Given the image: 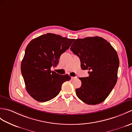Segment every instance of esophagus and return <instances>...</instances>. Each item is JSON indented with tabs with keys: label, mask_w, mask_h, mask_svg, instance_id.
Masks as SVG:
<instances>
[{
	"label": "esophagus",
	"mask_w": 132,
	"mask_h": 132,
	"mask_svg": "<svg viewBox=\"0 0 132 132\" xmlns=\"http://www.w3.org/2000/svg\"><path fill=\"white\" fill-rule=\"evenodd\" d=\"M76 78H77V77H76V76H72V77H71L72 80H73V79H76Z\"/></svg>",
	"instance_id": "esophagus-1"
}]
</instances>
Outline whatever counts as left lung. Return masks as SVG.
I'll use <instances>...</instances> for the list:
<instances>
[{
    "instance_id": "8db88e82",
    "label": "left lung",
    "mask_w": 132,
    "mask_h": 132,
    "mask_svg": "<svg viewBox=\"0 0 132 132\" xmlns=\"http://www.w3.org/2000/svg\"><path fill=\"white\" fill-rule=\"evenodd\" d=\"M70 50L80 59L81 69L89 71L88 77L79 78L81 85L75 89L76 96L88 105L102 103L117 81V52L106 40L99 36L76 39Z\"/></svg>"
}]
</instances>
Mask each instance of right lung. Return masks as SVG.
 <instances>
[{
	"label": "right lung",
	"mask_w": 132,
	"mask_h": 132,
	"mask_svg": "<svg viewBox=\"0 0 132 132\" xmlns=\"http://www.w3.org/2000/svg\"><path fill=\"white\" fill-rule=\"evenodd\" d=\"M73 40L47 33L32 39L27 45L21 70L26 89L36 101L44 102L54 98L63 82L71 79L68 74L60 75L51 69L57 66L61 55Z\"/></svg>",
	"instance_id": "right-lung-1"
}]
</instances>
